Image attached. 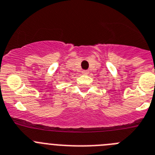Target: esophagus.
I'll list each match as a JSON object with an SVG mask.
<instances>
[{
    "label": "esophagus",
    "instance_id": "obj_1",
    "mask_svg": "<svg viewBox=\"0 0 155 155\" xmlns=\"http://www.w3.org/2000/svg\"><path fill=\"white\" fill-rule=\"evenodd\" d=\"M89 71H87V70H83V71H82V74H83V75H87Z\"/></svg>",
    "mask_w": 155,
    "mask_h": 155
}]
</instances>
